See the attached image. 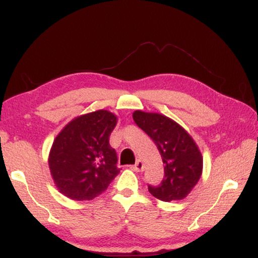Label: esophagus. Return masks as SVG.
I'll use <instances>...</instances> for the list:
<instances>
[{"label":"esophagus","mask_w":258,"mask_h":258,"mask_svg":"<svg viewBox=\"0 0 258 258\" xmlns=\"http://www.w3.org/2000/svg\"><path fill=\"white\" fill-rule=\"evenodd\" d=\"M143 168H144V164H143V161H142V160H138V161L136 162V164L132 166V170L136 171V172L143 171Z\"/></svg>","instance_id":"1"}]
</instances>
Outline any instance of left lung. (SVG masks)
<instances>
[{
	"label": "left lung",
	"mask_w": 258,
	"mask_h": 258,
	"mask_svg": "<svg viewBox=\"0 0 258 258\" xmlns=\"http://www.w3.org/2000/svg\"><path fill=\"white\" fill-rule=\"evenodd\" d=\"M133 120L153 139L164 162V178L159 185H148L149 193L162 201L184 199L203 173V156L193 138L161 114L136 110Z\"/></svg>",
	"instance_id": "1"
}]
</instances>
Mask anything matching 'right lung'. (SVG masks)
Here are the masks:
<instances>
[{
    "label": "right lung",
    "mask_w": 258,
    "mask_h": 258,
    "mask_svg": "<svg viewBox=\"0 0 258 258\" xmlns=\"http://www.w3.org/2000/svg\"><path fill=\"white\" fill-rule=\"evenodd\" d=\"M116 122L112 112L97 110L70 121L55 137L48 165L61 194L92 200L119 174L116 152L109 144Z\"/></svg>",
    "instance_id": "right-lung-1"
}]
</instances>
